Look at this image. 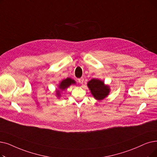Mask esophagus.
Masks as SVG:
<instances>
[{"label":"esophagus","mask_w":157,"mask_h":157,"mask_svg":"<svg viewBox=\"0 0 157 157\" xmlns=\"http://www.w3.org/2000/svg\"><path fill=\"white\" fill-rule=\"evenodd\" d=\"M83 81H84V78H81L78 79V82L80 84H83Z\"/></svg>","instance_id":"obj_1"}]
</instances>
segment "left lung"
<instances>
[{"label": "left lung", "instance_id": "obj_1", "mask_svg": "<svg viewBox=\"0 0 157 157\" xmlns=\"http://www.w3.org/2000/svg\"><path fill=\"white\" fill-rule=\"evenodd\" d=\"M87 85L94 98L98 101L106 98L110 91L109 86L105 85L103 81L100 79H92L88 81Z\"/></svg>", "mask_w": 157, "mask_h": 157}]
</instances>
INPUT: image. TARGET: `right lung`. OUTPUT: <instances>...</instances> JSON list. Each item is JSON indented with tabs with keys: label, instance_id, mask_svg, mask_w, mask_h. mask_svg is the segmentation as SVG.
Here are the masks:
<instances>
[{
	"label": "right lung",
	"instance_id": "1",
	"mask_svg": "<svg viewBox=\"0 0 157 157\" xmlns=\"http://www.w3.org/2000/svg\"><path fill=\"white\" fill-rule=\"evenodd\" d=\"M76 83V81H75L74 79H72L71 78H67L65 79L62 80L61 81L59 86H58V88L59 90H56V95H58V97L60 96V90H64L67 88L69 87L70 85H72V84H75Z\"/></svg>",
	"mask_w": 157,
	"mask_h": 157
}]
</instances>
